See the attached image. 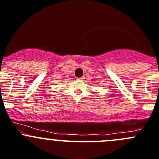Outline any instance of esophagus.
<instances>
[{"label":"esophagus","mask_w":159,"mask_h":159,"mask_svg":"<svg viewBox=\"0 0 159 159\" xmlns=\"http://www.w3.org/2000/svg\"><path fill=\"white\" fill-rule=\"evenodd\" d=\"M84 79H85V78H84V77H81V78H78V80H81V81H82V80H84Z\"/></svg>","instance_id":"esophagus-1"}]
</instances>
